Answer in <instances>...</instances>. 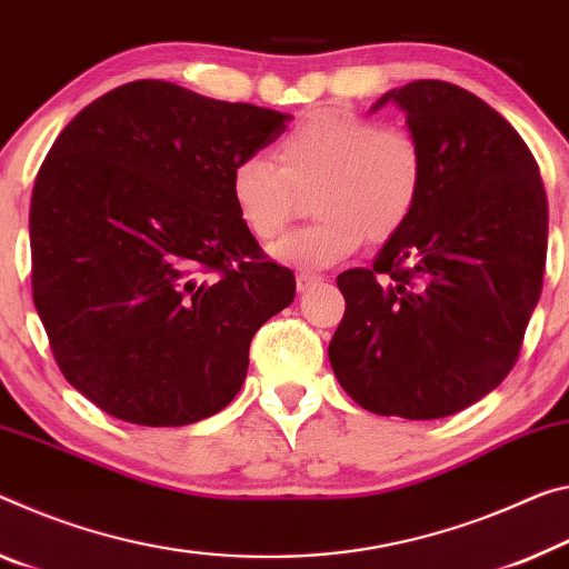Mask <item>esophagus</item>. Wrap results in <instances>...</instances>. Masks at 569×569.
<instances>
[{
	"label": "esophagus",
	"mask_w": 569,
	"mask_h": 569,
	"mask_svg": "<svg viewBox=\"0 0 569 569\" xmlns=\"http://www.w3.org/2000/svg\"><path fill=\"white\" fill-rule=\"evenodd\" d=\"M319 281H321V276L309 273V270H301V273H296V288H299V291H309V288L317 286Z\"/></svg>",
	"instance_id": "1"
}]
</instances>
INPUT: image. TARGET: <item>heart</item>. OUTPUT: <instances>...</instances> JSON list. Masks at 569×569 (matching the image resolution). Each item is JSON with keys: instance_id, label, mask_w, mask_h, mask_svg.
<instances>
[{"instance_id": "1", "label": "heart", "mask_w": 569, "mask_h": 569, "mask_svg": "<svg viewBox=\"0 0 569 569\" xmlns=\"http://www.w3.org/2000/svg\"><path fill=\"white\" fill-rule=\"evenodd\" d=\"M428 159L418 133L347 108L301 116L276 143V164L240 159L230 200L260 242L299 218L306 197L319 214L273 248L283 263L327 268L365 242H387L408 228L426 192Z\"/></svg>"}]
</instances>
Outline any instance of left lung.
I'll return each mask as SVG.
<instances>
[{
  "mask_svg": "<svg viewBox=\"0 0 569 569\" xmlns=\"http://www.w3.org/2000/svg\"><path fill=\"white\" fill-rule=\"evenodd\" d=\"M390 98L426 149V192L372 268L339 273L329 362L365 410L436 420L517 365L545 281L547 192L525 139L479 96L415 80L375 108Z\"/></svg>",
  "mask_w": 569,
  "mask_h": 569,
  "instance_id": "1",
  "label": "left lung"
}]
</instances>
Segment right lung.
<instances>
[{
  "label": "right lung",
  "instance_id": "right-lung-1",
  "mask_svg": "<svg viewBox=\"0 0 569 569\" xmlns=\"http://www.w3.org/2000/svg\"><path fill=\"white\" fill-rule=\"evenodd\" d=\"M283 116L167 80L86 106L32 187V301L80 395L133 426H189L236 400L256 331L296 296L230 200V171Z\"/></svg>",
  "mask_w": 569,
  "mask_h": 569
}]
</instances>
